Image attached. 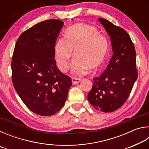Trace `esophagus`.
<instances>
[{
    "mask_svg": "<svg viewBox=\"0 0 149 149\" xmlns=\"http://www.w3.org/2000/svg\"><path fill=\"white\" fill-rule=\"evenodd\" d=\"M81 81L80 79H77V78H72V84L73 85H75L79 84Z\"/></svg>",
    "mask_w": 149,
    "mask_h": 149,
    "instance_id": "34e87169",
    "label": "esophagus"
}]
</instances>
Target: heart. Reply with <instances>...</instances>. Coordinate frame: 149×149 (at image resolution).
<instances>
[{
	"label": "heart",
	"mask_w": 149,
	"mask_h": 149,
	"mask_svg": "<svg viewBox=\"0 0 149 149\" xmlns=\"http://www.w3.org/2000/svg\"><path fill=\"white\" fill-rule=\"evenodd\" d=\"M108 49L107 39L92 26L77 24L66 33V37L58 40L55 45V59L58 68L68 71L73 55L72 74L82 76L88 70L95 71L104 62Z\"/></svg>",
	"instance_id": "b5f03b06"
}]
</instances>
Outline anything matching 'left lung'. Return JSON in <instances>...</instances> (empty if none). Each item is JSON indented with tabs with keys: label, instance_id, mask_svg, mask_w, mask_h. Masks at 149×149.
Here are the masks:
<instances>
[{
	"label": "left lung",
	"instance_id": "1",
	"mask_svg": "<svg viewBox=\"0 0 149 149\" xmlns=\"http://www.w3.org/2000/svg\"><path fill=\"white\" fill-rule=\"evenodd\" d=\"M98 20L110 37L113 55L104 71L93 78L94 83L87 98L95 109L112 112L124 104L137 79L136 52L124 29L107 19Z\"/></svg>",
	"mask_w": 149,
	"mask_h": 149
}]
</instances>
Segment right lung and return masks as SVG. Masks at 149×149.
<instances>
[{
  "mask_svg": "<svg viewBox=\"0 0 149 149\" xmlns=\"http://www.w3.org/2000/svg\"><path fill=\"white\" fill-rule=\"evenodd\" d=\"M64 22L49 19L24 31L15 45L12 79L20 99L29 109L50 116L61 109L72 86V79L56 64L55 45Z\"/></svg>",
  "mask_w": 149,
  "mask_h": 149,
  "instance_id": "obj_1",
  "label": "right lung"
}]
</instances>
